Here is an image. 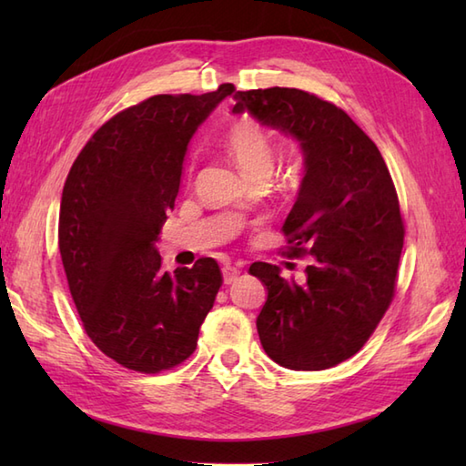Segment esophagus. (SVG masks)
<instances>
[{
	"label": "esophagus",
	"mask_w": 466,
	"mask_h": 466,
	"mask_svg": "<svg viewBox=\"0 0 466 466\" xmlns=\"http://www.w3.org/2000/svg\"><path fill=\"white\" fill-rule=\"evenodd\" d=\"M240 268H236V266L226 264L222 268V276H224V284H232L236 279H238Z\"/></svg>",
	"instance_id": "obj_1"
}]
</instances>
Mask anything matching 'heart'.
Instances as JSON below:
<instances>
[{
  "mask_svg": "<svg viewBox=\"0 0 466 466\" xmlns=\"http://www.w3.org/2000/svg\"><path fill=\"white\" fill-rule=\"evenodd\" d=\"M226 146L246 177L272 174L274 147L270 136L250 116H240L228 126Z\"/></svg>",
  "mask_w": 466,
  "mask_h": 466,
  "instance_id": "heart-1",
  "label": "heart"
}]
</instances>
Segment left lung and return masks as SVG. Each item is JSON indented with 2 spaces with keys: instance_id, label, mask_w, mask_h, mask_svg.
Listing matches in <instances>:
<instances>
[{
  "instance_id": "obj_1",
  "label": "left lung",
  "mask_w": 466,
  "mask_h": 466,
  "mask_svg": "<svg viewBox=\"0 0 466 466\" xmlns=\"http://www.w3.org/2000/svg\"><path fill=\"white\" fill-rule=\"evenodd\" d=\"M232 114L294 137L304 156L299 198L282 226L289 256L310 254L306 280L274 264L250 274L268 290L256 329L274 362L324 370L370 339L394 296L404 226L379 147L350 116L296 87L236 92Z\"/></svg>"
}]
</instances>
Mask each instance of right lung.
Returning a JSON list of instances; mask_svg holds the SVG:
<instances>
[{"instance_id": "1", "label": "right lung", "mask_w": 466, "mask_h": 466, "mask_svg": "<svg viewBox=\"0 0 466 466\" xmlns=\"http://www.w3.org/2000/svg\"><path fill=\"white\" fill-rule=\"evenodd\" d=\"M232 92L147 97L106 122L67 174L57 244L69 292L92 342L130 370L184 362L222 286L214 258L166 272L156 242L187 144Z\"/></svg>"}]
</instances>
